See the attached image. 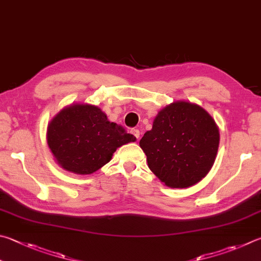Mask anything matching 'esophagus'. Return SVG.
I'll return each instance as SVG.
<instances>
[{
    "label": "esophagus",
    "mask_w": 261,
    "mask_h": 261,
    "mask_svg": "<svg viewBox=\"0 0 261 261\" xmlns=\"http://www.w3.org/2000/svg\"><path fill=\"white\" fill-rule=\"evenodd\" d=\"M131 135L135 137L136 140H139V136H140V131L138 129H132L131 130Z\"/></svg>",
    "instance_id": "34e87169"
}]
</instances>
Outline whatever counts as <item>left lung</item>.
<instances>
[{"label": "left lung", "instance_id": "1", "mask_svg": "<svg viewBox=\"0 0 261 261\" xmlns=\"http://www.w3.org/2000/svg\"><path fill=\"white\" fill-rule=\"evenodd\" d=\"M139 145L161 181L172 188H187L211 170L219 147V130L202 107L176 101L159 112Z\"/></svg>", "mask_w": 261, "mask_h": 261}]
</instances>
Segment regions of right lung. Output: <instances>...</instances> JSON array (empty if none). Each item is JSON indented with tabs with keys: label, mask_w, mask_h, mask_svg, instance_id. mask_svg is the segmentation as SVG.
Wrapping results in <instances>:
<instances>
[{
	"label": "right lung",
	"mask_w": 261,
	"mask_h": 261,
	"mask_svg": "<svg viewBox=\"0 0 261 261\" xmlns=\"http://www.w3.org/2000/svg\"><path fill=\"white\" fill-rule=\"evenodd\" d=\"M46 140L61 168L91 174L112 160L114 151L136 138L110 122L97 106L75 103L65 107L48 124Z\"/></svg>",
	"instance_id": "obj_1"
}]
</instances>
